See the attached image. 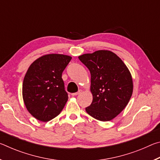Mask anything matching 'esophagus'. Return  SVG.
Here are the masks:
<instances>
[{
  "label": "esophagus",
  "instance_id": "esophagus-1",
  "mask_svg": "<svg viewBox=\"0 0 160 160\" xmlns=\"http://www.w3.org/2000/svg\"><path fill=\"white\" fill-rule=\"evenodd\" d=\"M82 90H78V92H75V93H72V96H77V95H78V94H80L82 93Z\"/></svg>",
  "mask_w": 160,
  "mask_h": 160
}]
</instances>
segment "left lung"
I'll list each match as a JSON object with an SVG mask.
<instances>
[{
    "mask_svg": "<svg viewBox=\"0 0 160 160\" xmlns=\"http://www.w3.org/2000/svg\"><path fill=\"white\" fill-rule=\"evenodd\" d=\"M90 70L93 99L87 113L101 121L112 120L125 109L132 96L133 82L123 61L112 51L99 50L80 56Z\"/></svg>",
    "mask_w": 160,
    "mask_h": 160,
    "instance_id": "1",
    "label": "left lung"
}]
</instances>
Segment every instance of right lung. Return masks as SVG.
<instances>
[{
  "label": "right lung",
  "mask_w": 160,
  "mask_h": 160,
  "mask_svg": "<svg viewBox=\"0 0 160 160\" xmlns=\"http://www.w3.org/2000/svg\"><path fill=\"white\" fill-rule=\"evenodd\" d=\"M71 58L63 54H47L29 67L23 80L22 97L27 109L37 120L51 121L66 105L68 97L62 72Z\"/></svg>",
  "instance_id": "add662e5"
}]
</instances>
